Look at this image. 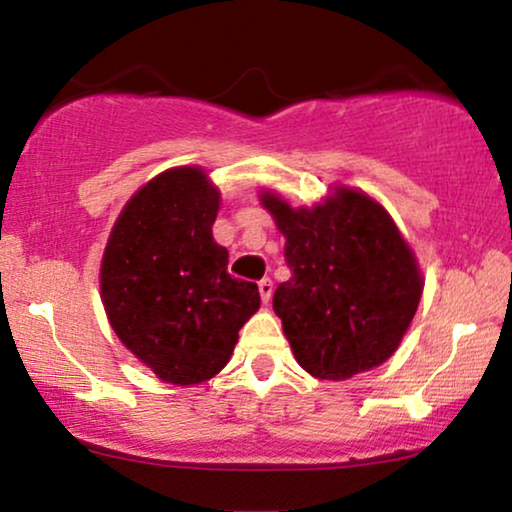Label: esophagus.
<instances>
[{"mask_svg": "<svg viewBox=\"0 0 512 512\" xmlns=\"http://www.w3.org/2000/svg\"><path fill=\"white\" fill-rule=\"evenodd\" d=\"M257 288H260L262 302L269 304L271 302V292H274V283H271V278H262V281L257 283Z\"/></svg>", "mask_w": 512, "mask_h": 512, "instance_id": "34e87169", "label": "esophagus"}]
</instances>
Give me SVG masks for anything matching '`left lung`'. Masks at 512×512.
Segmentation results:
<instances>
[{"label":"left lung","instance_id":"obj_1","mask_svg":"<svg viewBox=\"0 0 512 512\" xmlns=\"http://www.w3.org/2000/svg\"><path fill=\"white\" fill-rule=\"evenodd\" d=\"M262 206L285 236L290 281L274 292L295 360L311 377L344 381L398 351L424 276L388 210L353 187L295 208L264 189Z\"/></svg>","mask_w":512,"mask_h":512}]
</instances>
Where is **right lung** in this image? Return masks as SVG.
<instances>
[{
    "label": "right lung",
    "mask_w": 512,
    "mask_h": 512,
    "mask_svg": "<svg viewBox=\"0 0 512 512\" xmlns=\"http://www.w3.org/2000/svg\"><path fill=\"white\" fill-rule=\"evenodd\" d=\"M217 189L201 166H177L142 185L109 231L100 297L121 344L173 386L213 379L238 330L260 309L255 283L231 278L215 243Z\"/></svg>",
    "instance_id": "obj_1"
}]
</instances>
